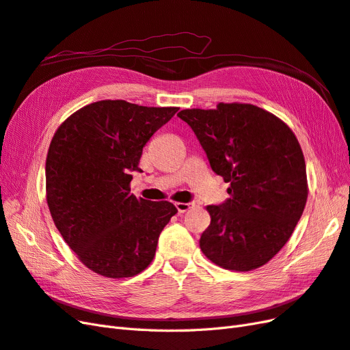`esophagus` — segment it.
<instances>
[{"label":"esophagus","mask_w":350,"mask_h":350,"mask_svg":"<svg viewBox=\"0 0 350 350\" xmlns=\"http://www.w3.org/2000/svg\"><path fill=\"white\" fill-rule=\"evenodd\" d=\"M175 207L178 210V213H185V211L191 207V204L189 203H175Z\"/></svg>","instance_id":"1"}]
</instances>
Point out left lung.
I'll return each instance as SVG.
<instances>
[{"instance_id": "left-lung-1", "label": "left lung", "mask_w": 350, "mask_h": 350, "mask_svg": "<svg viewBox=\"0 0 350 350\" xmlns=\"http://www.w3.org/2000/svg\"><path fill=\"white\" fill-rule=\"evenodd\" d=\"M203 147L213 172L229 183L226 201L207 206L204 256L226 270L264 266L289 241L308 197L305 159L292 130L250 103L178 113Z\"/></svg>"}]
</instances>
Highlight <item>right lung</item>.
Segmentation results:
<instances>
[{
  "label": "right lung",
  "instance_id": "add662e5",
  "mask_svg": "<svg viewBox=\"0 0 350 350\" xmlns=\"http://www.w3.org/2000/svg\"><path fill=\"white\" fill-rule=\"evenodd\" d=\"M178 109L99 100L68 116L52 137L45 167L51 216L79 260L100 276L143 271L178 213L169 201L130 193L143 147Z\"/></svg>",
  "mask_w": 350,
  "mask_h": 350
}]
</instances>
